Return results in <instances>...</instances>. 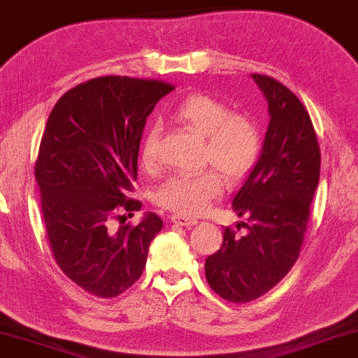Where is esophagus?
<instances>
[{
  "instance_id": "34e87169",
  "label": "esophagus",
  "mask_w": 358,
  "mask_h": 358,
  "mask_svg": "<svg viewBox=\"0 0 358 358\" xmlns=\"http://www.w3.org/2000/svg\"><path fill=\"white\" fill-rule=\"evenodd\" d=\"M171 222L180 227H193L196 223L195 218L185 217V215H173V217H171Z\"/></svg>"
}]
</instances>
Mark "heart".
Returning a JSON list of instances; mask_svg holds the SVG:
<instances>
[{
  "instance_id": "heart-1",
  "label": "heart",
  "mask_w": 358,
  "mask_h": 358,
  "mask_svg": "<svg viewBox=\"0 0 358 358\" xmlns=\"http://www.w3.org/2000/svg\"><path fill=\"white\" fill-rule=\"evenodd\" d=\"M173 118L205 136L203 162L212 163L228 182L245 176L260 153V133L247 115L234 113L225 101L210 94L195 93L182 100L173 110ZM158 124L150 127L141 148L145 166H155L158 158ZM222 178L217 171L176 173L158 187V205L171 212L193 217L200 215L222 192Z\"/></svg>"
}]
</instances>
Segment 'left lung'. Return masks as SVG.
Listing matches in <instances>:
<instances>
[{"label": "left lung", "instance_id": "8db88e82", "mask_svg": "<svg viewBox=\"0 0 358 358\" xmlns=\"http://www.w3.org/2000/svg\"><path fill=\"white\" fill-rule=\"evenodd\" d=\"M252 78L264 93L270 122L260 157L234 195L247 235L223 231V243L205 262L208 285L222 299L247 303L290 272L307 230L310 203L320 176V148L302 101L265 75Z\"/></svg>", "mask_w": 358, "mask_h": 358}]
</instances>
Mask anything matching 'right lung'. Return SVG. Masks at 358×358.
Returning a JSON list of instances; mask_svg holds the SVG:
<instances>
[{"label": "right lung", "instance_id": "right-lung-1", "mask_svg": "<svg viewBox=\"0 0 358 358\" xmlns=\"http://www.w3.org/2000/svg\"><path fill=\"white\" fill-rule=\"evenodd\" d=\"M173 86L157 80L100 76L66 92L51 110L34 176L56 264L88 294L111 299L143 273L163 222L130 198L141 133ZM118 220L120 227H113Z\"/></svg>", "mask_w": 358, "mask_h": 358}]
</instances>
